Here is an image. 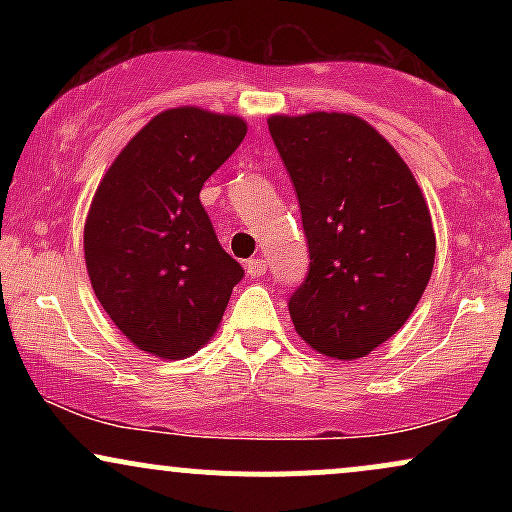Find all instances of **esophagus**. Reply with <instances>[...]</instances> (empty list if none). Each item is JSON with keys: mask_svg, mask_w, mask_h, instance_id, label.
<instances>
[{"mask_svg": "<svg viewBox=\"0 0 512 512\" xmlns=\"http://www.w3.org/2000/svg\"><path fill=\"white\" fill-rule=\"evenodd\" d=\"M245 269H248V276H252V279H257V276H262L264 272H267V262L257 257V260L245 262Z\"/></svg>", "mask_w": 512, "mask_h": 512, "instance_id": "esophagus-1", "label": "esophagus"}]
</instances>
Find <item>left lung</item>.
Returning <instances> with one entry per match:
<instances>
[{
  "mask_svg": "<svg viewBox=\"0 0 512 512\" xmlns=\"http://www.w3.org/2000/svg\"><path fill=\"white\" fill-rule=\"evenodd\" d=\"M308 238V276L289 298L317 354L354 361L414 313L436 260L424 192L378 129L346 113L269 117Z\"/></svg>",
  "mask_w": 512,
  "mask_h": 512,
  "instance_id": "left-lung-1",
  "label": "left lung"
}]
</instances>
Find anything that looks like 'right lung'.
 I'll return each instance as SVG.
<instances>
[{
  "label": "right lung",
  "mask_w": 512,
  "mask_h": 512,
  "mask_svg": "<svg viewBox=\"0 0 512 512\" xmlns=\"http://www.w3.org/2000/svg\"><path fill=\"white\" fill-rule=\"evenodd\" d=\"M245 134L236 115L166 110L134 134L98 185L84 226L88 279L117 330L146 354H195L243 279L199 192Z\"/></svg>",
  "instance_id": "right-lung-1"
}]
</instances>
